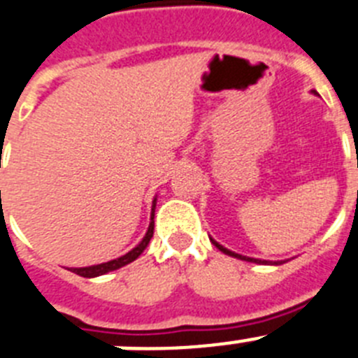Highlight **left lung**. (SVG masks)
Listing matches in <instances>:
<instances>
[{
	"label": "left lung",
	"mask_w": 358,
	"mask_h": 358,
	"mask_svg": "<svg viewBox=\"0 0 358 358\" xmlns=\"http://www.w3.org/2000/svg\"><path fill=\"white\" fill-rule=\"evenodd\" d=\"M213 245H214V247H217V248H220V250H222L223 254H227V256L238 257V259H245V261H252V263H261L259 259H254V257H245V256H239V254H236V252H231V250H229V248H223L222 245H220V243H216V241H214V239H213ZM263 263H265V261H263ZM275 265H281V263H275Z\"/></svg>",
	"instance_id": "8db88e82"
}]
</instances>
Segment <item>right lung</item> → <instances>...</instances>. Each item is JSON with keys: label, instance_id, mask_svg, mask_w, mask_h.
Masks as SVG:
<instances>
[{"label": "right lung", "instance_id": "right-lung-1", "mask_svg": "<svg viewBox=\"0 0 358 358\" xmlns=\"http://www.w3.org/2000/svg\"><path fill=\"white\" fill-rule=\"evenodd\" d=\"M153 217H155V201H153V213H151V223H149L148 232H145L144 239H142L141 243L136 245L135 248H133L131 252H127L126 256L117 257V259H113V261H108V263H101V265L85 266V268H71V272H76L77 275H80V278H97V275L108 273V272H111V270H117V268H120V266H124V265H127V263L135 261L136 257L144 252L145 247H148L149 241H151V238H153V231H155Z\"/></svg>", "mask_w": 358, "mask_h": 358}]
</instances>
